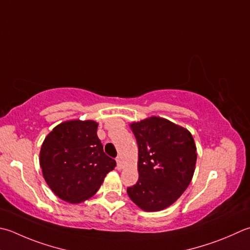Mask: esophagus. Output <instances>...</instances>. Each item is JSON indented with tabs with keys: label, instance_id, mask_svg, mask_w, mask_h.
I'll return each instance as SVG.
<instances>
[{
	"label": "esophagus",
	"instance_id": "34e87169",
	"mask_svg": "<svg viewBox=\"0 0 250 250\" xmlns=\"http://www.w3.org/2000/svg\"><path fill=\"white\" fill-rule=\"evenodd\" d=\"M116 161H117V167H118V169L124 168V163H122V157H121V156H119V157H117Z\"/></svg>",
	"mask_w": 250,
	"mask_h": 250
}]
</instances>
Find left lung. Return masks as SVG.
<instances>
[{"instance_id": "1", "label": "left lung", "mask_w": 250, "mask_h": 250, "mask_svg": "<svg viewBox=\"0 0 250 250\" xmlns=\"http://www.w3.org/2000/svg\"><path fill=\"white\" fill-rule=\"evenodd\" d=\"M139 146V180L130 199L144 211H160L181 197L193 179L197 153L190 132L157 116L130 124Z\"/></svg>"}]
</instances>
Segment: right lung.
<instances>
[{"label": "right lung", "mask_w": 250, "mask_h": 250, "mask_svg": "<svg viewBox=\"0 0 250 250\" xmlns=\"http://www.w3.org/2000/svg\"><path fill=\"white\" fill-rule=\"evenodd\" d=\"M94 120H69L56 125L40 150L43 178L57 197L70 204L91 198L116 161L103 150Z\"/></svg>", "instance_id": "right-lung-1"}]
</instances>
